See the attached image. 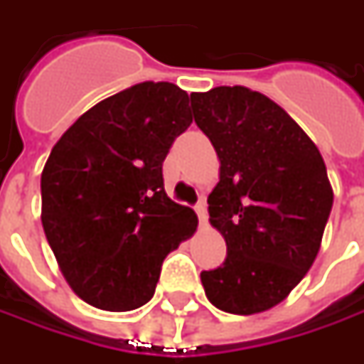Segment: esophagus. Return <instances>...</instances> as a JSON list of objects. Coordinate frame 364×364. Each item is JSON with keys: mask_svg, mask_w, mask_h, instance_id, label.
Returning <instances> with one entry per match:
<instances>
[{"mask_svg": "<svg viewBox=\"0 0 364 364\" xmlns=\"http://www.w3.org/2000/svg\"><path fill=\"white\" fill-rule=\"evenodd\" d=\"M194 210H196V215H198V220H200V225H204L206 223V218H208V215H206V204H204V200H200V203L194 206Z\"/></svg>", "mask_w": 364, "mask_h": 364, "instance_id": "1", "label": "esophagus"}]
</instances>
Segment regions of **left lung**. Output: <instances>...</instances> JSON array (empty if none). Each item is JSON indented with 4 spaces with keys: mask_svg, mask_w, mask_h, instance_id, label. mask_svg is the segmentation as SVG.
<instances>
[{
    "mask_svg": "<svg viewBox=\"0 0 364 364\" xmlns=\"http://www.w3.org/2000/svg\"><path fill=\"white\" fill-rule=\"evenodd\" d=\"M194 121L220 160L208 194L227 259L200 273L206 298L229 314H257L286 300L312 267L332 210L314 141L269 97L247 87L190 95Z\"/></svg>",
    "mask_w": 364,
    "mask_h": 364,
    "instance_id": "left-lung-1",
    "label": "left lung"
}]
</instances>
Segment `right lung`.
Wrapping results in <instances>:
<instances>
[{
	"label": "right lung",
	"mask_w": 364,
	"mask_h": 364,
	"mask_svg": "<svg viewBox=\"0 0 364 364\" xmlns=\"http://www.w3.org/2000/svg\"><path fill=\"white\" fill-rule=\"evenodd\" d=\"M186 91L139 82L80 115L44 166L42 227L80 300L127 312L154 298L161 263L198 218L164 190L161 164L192 123Z\"/></svg>",
	"instance_id": "obj_1"
}]
</instances>
